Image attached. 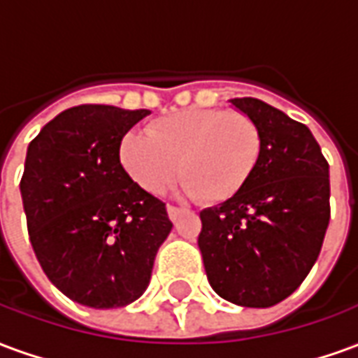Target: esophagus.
Returning <instances> with one entry per match:
<instances>
[{
    "label": "esophagus",
    "instance_id": "esophagus-1",
    "mask_svg": "<svg viewBox=\"0 0 358 358\" xmlns=\"http://www.w3.org/2000/svg\"><path fill=\"white\" fill-rule=\"evenodd\" d=\"M166 213H169V218H171L172 222H176L180 218V215H184V209H178V207H172V205H169L166 207Z\"/></svg>",
    "mask_w": 358,
    "mask_h": 358
}]
</instances>
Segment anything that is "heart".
Here are the masks:
<instances>
[{
	"instance_id": "obj_1",
	"label": "heart",
	"mask_w": 358,
	"mask_h": 358,
	"mask_svg": "<svg viewBox=\"0 0 358 358\" xmlns=\"http://www.w3.org/2000/svg\"><path fill=\"white\" fill-rule=\"evenodd\" d=\"M261 155V128L238 110L189 107L118 141L120 166L143 192L161 195L180 172V192L205 203L234 199L253 178Z\"/></svg>"
}]
</instances>
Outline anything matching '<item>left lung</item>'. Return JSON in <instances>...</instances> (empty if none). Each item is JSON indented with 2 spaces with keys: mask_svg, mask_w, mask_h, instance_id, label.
<instances>
[{
  "mask_svg": "<svg viewBox=\"0 0 358 358\" xmlns=\"http://www.w3.org/2000/svg\"><path fill=\"white\" fill-rule=\"evenodd\" d=\"M263 132L253 178L234 199L201 210L210 287L234 305L266 308L307 278L330 222V166L307 126L255 97L230 99Z\"/></svg>",
  "mask_w": 358,
  "mask_h": 358,
  "instance_id": "left-lung-1",
  "label": "left lung"
}]
</instances>
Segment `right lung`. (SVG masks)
<instances>
[{
	"label": "right lung",
	"mask_w": 358,
	"mask_h": 358,
	"mask_svg": "<svg viewBox=\"0 0 358 358\" xmlns=\"http://www.w3.org/2000/svg\"><path fill=\"white\" fill-rule=\"evenodd\" d=\"M149 113L78 105L28 145L20 195L30 243L51 284L84 307H126L141 297L172 230L164 203L118 161L120 138Z\"/></svg>",
	"instance_id": "obj_1"
}]
</instances>
